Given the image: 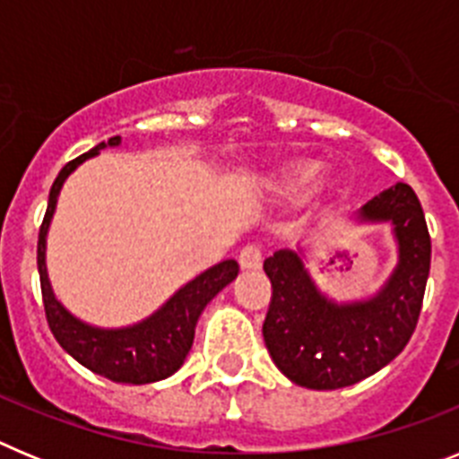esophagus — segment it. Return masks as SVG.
Instances as JSON below:
<instances>
[{
    "instance_id": "esophagus-1",
    "label": "esophagus",
    "mask_w": 459,
    "mask_h": 459,
    "mask_svg": "<svg viewBox=\"0 0 459 459\" xmlns=\"http://www.w3.org/2000/svg\"><path fill=\"white\" fill-rule=\"evenodd\" d=\"M238 266L243 271H257L262 266V250L257 246H246V248L238 253Z\"/></svg>"
}]
</instances>
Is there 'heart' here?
Returning a JSON list of instances; mask_svg holds the SVG:
<instances>
[{"instance_id":"obj_1","label":"heart","mask_w":459,"mask_h":459,"mask_svg":"<svg viewBox=\"0 0 459 459\" xmlns=\"http://www.w3.org/2000/svg\"><path fill=\"white\" fill-rule=\"evenodd\" d=\"M317 169V163H315V160H307V158L290 160V163H285L282 168H278L271 174L269 181H266V188L273 195H278V197H296V195H301L303 190L315 181ZM326 184L328 181L322 177V179H317V184H315V190L319 193V190H324Z\"/></svg>"}]
</instances>
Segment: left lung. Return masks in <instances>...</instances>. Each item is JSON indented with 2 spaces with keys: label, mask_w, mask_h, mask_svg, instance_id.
I'll return each instance as SVG.
<instances>
[{
  "label": "left lung",
  "mask_w": 459,
  "mask_h": 459,
  "mask_svg": "<svg viewBox=\"0 0 459 459\" xmlns=\"http://www.w3.org/2000/svg\"><path fill=\"white\" fill-rule=\"evenodd\" d=\"M350 221L388 225L395 241V266L368 299L335 301L319 290L301 246L264 262L273 287L262 328L266 350L287 379L312 391L351 386L388 366L407 347L423 306L432 246L411 186H391Z\"/></svg>",
  "instance_id": "8db88e82"
}]
</instances>
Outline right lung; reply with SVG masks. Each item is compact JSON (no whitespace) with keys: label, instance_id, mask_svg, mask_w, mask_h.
<instances>
[{"label":"right lung","instance_id":"obj_1","mask_svg":"<svg viewBox=\"0 0 459 459\" xmlns=\"http://www.w3.org/2000/svg\"><path fill=\"white\" fill-rule=\"evenodd\" d=\"M119 144V135L100 142L89 153H82L80 158L64 165V169L52 184L46 218H43L39 232L40 291H43V306H46V317L52 335L80 366L89 368L105 379L117 381V384H152V381L168 379L184 366L186 356L193 347L195 326L200 322V315L237 278L238 264L234 259H225L221 264L202 271L200 275H195L184 287L174 291L149 317L119 328H103L82 322L56 299L50 285V275H48L46 250L59 193L68 177L84 160L99 156L103 149H115Z\"/></svg>","mask_w":459,"mask_h":459}]
</instances>
